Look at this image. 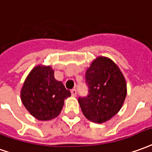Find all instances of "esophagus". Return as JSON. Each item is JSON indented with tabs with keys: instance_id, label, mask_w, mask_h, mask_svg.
Wrapping results in <instances>:
<instances>
[{
	"instance_id": "obj_1",
	"label": "esophagus",
	"mask_w": 152,
	"mask_h": 152,
	"mask_svg": "<svg viewBox=\"0 0 152 152\" xmlns=\"http://www.w3.org/2000/svg\"><path fill=\"white\" fill-rule=\"evenodd\" d=\"M71 93H72V95L73 97H76V94H77V92H76V90H75V89L72 90V91H71Z\"/></svg>"
}]
</instances>
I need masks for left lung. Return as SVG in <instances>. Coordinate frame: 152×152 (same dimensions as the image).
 Returning <instances> with one entry per match:
<instances>
[{
	"label": "left lung",
	"instance_id": "obj_1",
	"mask_svg": "<svg viewBox=\"0 0 152 152\" xmlns=\"http://www.w3.org/2000/svg\"><path fill=\"white\" fill-rule=\"evenodd\" d=\"M86 97L78 99L82 113L91 122L103 124L120 110L127 95V83L110 58L99 57L86 70Z\"/></svg>",
	"mask_w": 152,
	"mask_h": 152
}]
</instances>
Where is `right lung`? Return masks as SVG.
<instances>
[{
	"instance_id": "add662e5",
	"label": "right lung",
	"mask_w": 152,
	"mask_h": 152,
	"mask_svg": "<svg viewBox=\"0 0 152 152\" xmlns=\"http://www.w3.org/2000/svg\"><path fill=\"white\" fill-rule=\"evenodd\" d=\"M21 101L31 115L39 120H51L61 113L64 100L71 96L61 81L54 77L50 66L33 68L24 80Z\"/></svg>"
}]
</instances>
